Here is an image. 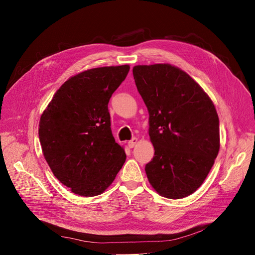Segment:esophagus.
I'll return each instance as SVG.
<instances>
[{
    "mask_svg": "<svg viewBox=\"0 0 255 255\" xmlns=\"http://www.w3.org/2000/svg\"><path fill=\"white\" fill-rule=\"evenodd\" d=\"M137 141H138V139H137L136 137H133L131 140H129V141H128L129 148H133V146H134V145L137 143Z\"/></svg>",
    "mask_w": 255,
    "mask_h": 255,
    "instance_id": "esophagus-1",
    "label": "esophagus"
}]
</instances>
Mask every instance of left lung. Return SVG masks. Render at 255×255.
I'll return each instance as SVG.
<instances>
[{
	"mask_svg": "<svg viewBox=\"0 0 255 255\" xmlns=\"http://www.w3.org/2000/svg\"><path fill=\"white\" fill-rule=\"evenodd\" d=\"M133 76L149 111L155 154L145 165L153 188L179 199L204 183L220 148L219 119L195 80L170 64L137 65Z\"/></svg>",
	"mask_w": 255,
	"mask_h": 255,
	"instance_id": "8db88e82",
	"label": "left lung"
}]
</instances>
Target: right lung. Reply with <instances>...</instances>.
Wrapping results in <instances>:
<instances>
[{
    "label": "right lung",
    "mask_w": 255,
    "mask_h": 255,
    "mask_svg": "<svg viewBox=\"0 0 255 255\" xmlns=\"http://www.w3.org/2000/svg\"><path fill=\"white\" fill-rule=\"evenodd\" d=\"M129 65L80 72L61 86L41 115L39 139L55 177L75 194L96 196L122 168L126 154L111 129L109 102Z\"/></svg>",
    "instance_id": "right-lung-1"
}]
</instances>
